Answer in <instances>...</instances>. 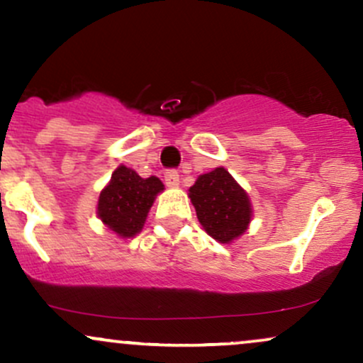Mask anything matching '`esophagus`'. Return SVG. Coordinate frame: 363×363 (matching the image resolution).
Returning <instances> with one entry per match:
<instances>
[{
	"label": "esophagus",
	"mask_w": 363,
	"mask_h": 363,
	"mask_svg": "<svg viewBox=\"0 0 363 363\" xmlns=\"http://www.w3.org/2000/svg\"><path fill=\"white\" fill-rule=\"evenodd\" d=\"M164 177H165V184H167L169 187L179 186V174L176 172V170H167Z\"/></svg>",
	"instance_id": "obj_1"
}]
</instances>
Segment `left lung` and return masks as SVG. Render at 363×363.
Returning <instances> with one entry per match:
<instances>
[{
  "label": "left lung",
  "mask_w": 363,
  "mask_h": 363,
  "mask_svg": "<svg viewBox=\"0 0 363 363\" xmlns=\"http://www.w3.org/2000/svg\"><path fill=\"white\" fill-rule=\"evenodd\" d=\"M189 198L199 223L220 244L234 242L249 228L251 198L227 169L201 174L189 187Z\"/></svg>",
  "instance_id": "8db88e82"
}]
</instances>
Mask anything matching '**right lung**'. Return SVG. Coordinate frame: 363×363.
Segmentation results:
<instances>
[{"instance_id":"1","label":"right lung","mask_w":363,"mask_h":363,"mask_svg":"<svg viewBox=\"0 0 363 363\" xmlns=\"http://www.w3.org/2000/svg\"><path fill=\"white\" fill-rule=\"evenodd\" d=\"M164 184L155 176L140 177L133 169L119 165L101 191L97 216L121 239H131L143 228L150 208Z\"/></svg>"}]
</instances>
